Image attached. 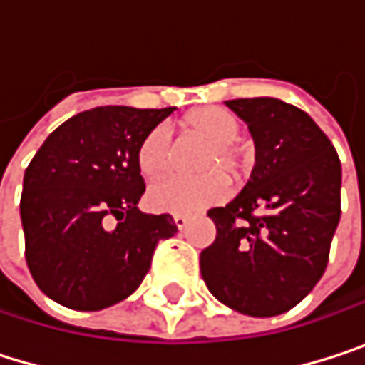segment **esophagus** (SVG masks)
<instances>
[{
	"instance_id": "34e87169",
	"label": "esophagus",
	"mask_w": 365,
	"mask_h": 365,
	"mask_svg": "<svg viewBox=\"0 0 365 365\" xmlns=\"http://www.w3.org/2000/svg\"><path fill=\"white\" fill-rule=\"evenodd\" d=\"M173 222H175V226L182 230V228H185V226H187L190 217H187V215H183V213H175V215H173Z\"/></svg>"
}]
</instances>
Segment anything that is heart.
<instances>
[{
	"instance_id": "heart-1",
	"label": "heart",
	"mask_w": 365,
	"mask_h": 365,
	"mask_svg": "<svg viewBox=\"0 0 365 365\" xmlns=\"http://www.w3.org/2000/svg\"><path fill=\"white\" fill-rule=\"evenodd\" d=\"M183 130L207 148L200 154L196 178L173 175L154 183L148 192L152 209L165 213H190L200 207L220 202L228 196V180L239 182L247 171L245 150L239 145L243 130L241 120L224 108H198L183 118ZM175 145L165 126L152 128L139 143L137 163L145 178H160L173 167Z\"/></svg>"
}]
</instances>
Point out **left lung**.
Masks as SVG:
<instances>
[{
	"instance_id": "left-lung-1",
	"label": "left lung",
	"mask_w": 365,
	"mask_h": 365,
	"mask_svg": "<svg viewBox=\"0 0 365 365\" xmlns=\"http://www.w3.org/2000/svg\"><path fill=\"white\" fill-rule=\"evenodd\" d=\"M247 122L255 167L226 207L207 215L215 241L200 252L209 292L237 313L274 317L324 277L340 222V158L307 111L281 99H232Z\"/></svg>"
}]
</instances>
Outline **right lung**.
Returning <instances> with one entry per match:
<instances>
[{
  "label": "right lung",
  "instance_id": "1",
  "mask_svg": "<svg viewBox=\"0 0 365 365\" xmlns=\"http://www.w3.org/2000/svg\"><path fill=\"white\" fill-rule=\"evenodd\" d=\"M173 108L106 106L63 122L25 171L21 220L37 287L73 311H101L128 298L152 255L178 226L169 213H141L139 143Z\"/></svg>",
  "mask_w": 365,
  "mask_h": 365
}]
</instances>
